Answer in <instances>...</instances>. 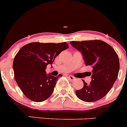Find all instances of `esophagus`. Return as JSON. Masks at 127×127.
I'll return each mask as SVG.
<instances>
[{
    "label": "esophagus",
    "instance_id": "obj_1",
    "mask_svg": "<svg viewBox=\"0 0 127 127\" xmlns=\"http://www.w3.org/2000/svg\"><path fill=\"white\" fill-rule=\"evenodd\" d=\"M67 78H68V79H69V80H70V81H74V80H76V78H75V77L73 76H71V75L68 76H67Z\"/></svg>",
    "mask_w": 127,
    "mask_h": 127
}]
</instances>
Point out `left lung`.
Listing matches in <instances>:
<instances>
[{
	"label": "left lung",
	"mask_w": 127,
	"mask_h": 127,
	"mask_svg": "<svg viewBox=\"0 0 127 127\" xmlns=\"http://www.w3.org/2000/svg\"><path fill=\"white\" fill-rule=\"evenodd\" d=\"M72 46L80 51L86 66L93 68L89 75L92 81L83 80L82 89L76 91L78 98L86 102H93L103 98L111 90L118 78L120 69L118 56L112 46L100 40L71 41Z\"/></svg>",
	"instance_id": "left-lung-1"
}]
</instances>
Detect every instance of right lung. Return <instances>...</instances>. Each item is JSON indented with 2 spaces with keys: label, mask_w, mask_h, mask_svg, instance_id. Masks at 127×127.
<instances>
[{
  "label": "right lung",
  "mask_w": 127,
  "mask_h": 127,
  "mask_svg": "<svg viewBox=\"0 0 127 127\" xmlns=\"http://www.w3.org/2000/svg\"><path fill=\"white\" fill-rule=\"evenodd\" d=\"M68 47L66 42H35L20 49L14 58L13 69L15 81L27 98L35 102H41L51 95L59 76L47 74L46 68Z\"/></svg>",
  "instance_id": "1"
}]
</instances>
